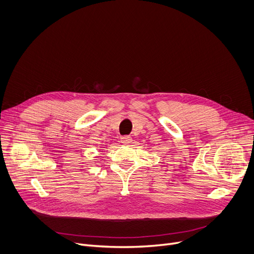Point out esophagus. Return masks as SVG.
<instances>
[{
	"label": "esophagus",
	"mask_w": 254,
	"mask_h": 254,
	"mask_svg": "<svg viewBox=\"0 0 254 254\" xmlns=\"http://www.w3.org/2000/svg\"><path fill=\"white\" fill-rule=\"evenodd\" d=\"M121 141L122 143H129L131 141V137L129 135H124L121 137Z\"/></svg>",
	"instance_id": "34e87169"
}]
</instances>
